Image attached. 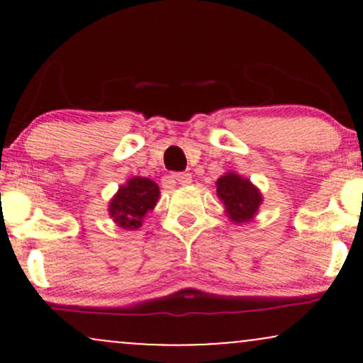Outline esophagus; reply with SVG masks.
I'll return each instance as SVG.
<instances>
[{
	"label": "esophagus",
	"mask_w": 363,
	"mask_h": 363,
	"mask_svg": "<svg viewBox=\"0 0 363 363\" xmlns=\"http://www.w3.org/2000/svg\"><path fill=\"white\" fill-rule=\"evenodd\" d=\"M170 179H172L174 182H177V184H181V186L191 184V181H193L191 174H187V172H176V174H172V176H170Z\"/></svg>",
	"instance_id": "1"
}]
</instances>
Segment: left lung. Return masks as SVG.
Returning <instances> with one entry per match:
<instances>
[{"mask_svg":"<svg viewBox=\"0 0 363 363\" xmlns=\"http://www.w3.org/2000/svg\"><path fill=\"white\" fill-rule=\"evenodd\" d=\"M216 196L222 199L223 211L230 222L249 223L256 218L262 205V193L251 179L228 170L216 179Z\"/></svg>","mask_w":363,"mask_h":363,"instance_id":"obj_1","label":"left lung"}]
</instances>
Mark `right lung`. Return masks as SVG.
Instances as JSON below:
<instances>
[{
  "mask_svg": "<svg viewBox=\"0 0 363 363\" xmlns=\"http://www.w3.org/2000/svg\"><path fill=\"white\" fill-rule=\"evenodd\" d=\"M160 187L148 177H129L109 201V216L116 227L136 230L143 225L150 211L157 206Z\"/></svg>",
  "mask_w": 363,
  "mask_h": 363,
  "instance_id": "right-lung-1",
  "label": "right lung"
}]
</instances>
